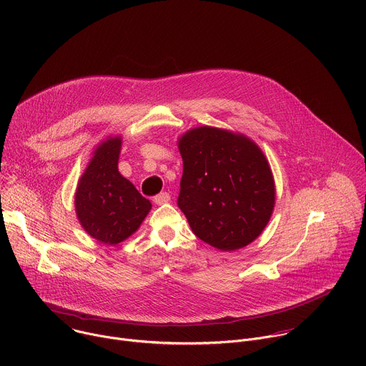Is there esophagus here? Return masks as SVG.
<instances>
[{
	"mask_svg": "<svg viewBox=\"0 0 366 366\" xmlns=\"http://www.w3.org/2000/svg\"><path fill=\"white\" fill-rule=\"evenodd\" d=\"M153 201H154V204L162 205V204H167V202L171 201V195L168 192H161V194H158V195L154 197Z\"/></svg>",
	"mask_w": 366,
	"mask_h": 366,
	"instance_id": "1",
	"label": "esophagus"
}]
</instances>
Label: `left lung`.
<instances>
[{"label": "left lung", "mask_w": 366, "mask_h": 366, "mask_svg": "<svg viewBox=\"0 0 366 366\" xmlns=\"http://www.w3.org/2000/svg\"><path fill=\"white\" fill-rule=\"evenodd\" d=\"M184 172L178 205L197 237L222 252L252 243L275 205V181L247 136L201 126L178 139Z\"/></svg>", "instance_id": "8db88e82"}]
</instances>
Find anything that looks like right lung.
<instances>
[{
    "label": "right lung",
    "mask_w": 366,
    "mask_h": 366,
    "mask_svg": "<svg viewBox=\"0 0 366 366\" xmlns=\"http://www.w3.org/2000/svg\"><path fill=\"white\" fill-rule=\"evenodd\" d=\"M122 143V136H109L98 143L74 197L82 229L110 246L137 232L152 208L150 201L119 172Z\"/></svg>",
    "instance_id": "right-lung-1"
}]
</instances>
